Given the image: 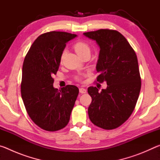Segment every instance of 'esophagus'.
Instances as JSON below:
<instances>
[{
  "label": "esophagus",
  "instance_id": "obj_1",
  "mask_svg": "<svg viewBox=\"0 0 160 160\" xmlns=\"http://www.w3.org/2000/svg\"><path fill=\"white\" fill-rule=\"evenodd\" d=\"M80 92L81 93V94H85V93H86L87 92V90H86V89H85V88H80Z\"/></svg>",
  "mask_w": 160,
  "mask_h": 160
}]
</instances>
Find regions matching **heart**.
I'll return each mask as SVG.
<instances>
[{
    "label": "heart",
    "instance_id": "b5f03b06",
    "mask_svg": "<svg viewBox=\"0 0 160 160\" xmlns=\"http://www.w3.org/2000/svg\"><path fill=\"white\" fill-rule=\"evenodd\" d=\"M73 48L78 56L81 58L85 54H90L91 48L88 43L84 41H78L73 44ZM64 53L61 56V61L63 60Z\"/></svg>",
    "mask_w": 160,
    "mask_h": 160
}]
</instances>
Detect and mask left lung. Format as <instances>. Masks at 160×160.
<instances>
[{
  "label": "left lung",
  "instance_id": "1",
  "mask_svg": "<svg viewBox=\"0 0 160 160\" xmlns=\"http://www.w3.org/2000/svg\"><path fill=\"white\" fill-rule=\"evenodd\" d=\"M83 34L99 45L97 81L107 84L101 92L96 87L88 88L92 97L89 118L99 128H116L131 116L139 97L141 78L137 56L126 38L116 30L102 29Z\"/></svg>",
  "mask_w": 160,
  "mask_h": 160
}]
</instances>
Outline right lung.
Returning a JSON list of instances; mask_svg holds the SVG:
<instances>
[{"label":"right lung","instance_id":"add662e5","mask_svg":"<svg viewBox=\"0 0 160 160\" xmlns=\"http://www.w3.org/2000/svg\"><path fill=\"white\" fill-rule=\"evenodd\" d=\"M77 35L64 32L42 34L32 44L22 66L21 94L27 112L34 123L47 131L67 126L79 93L75 85L53 88L66 43Z\"/></svg>","mask_w":160,"mask_h":160}]
</instances>
